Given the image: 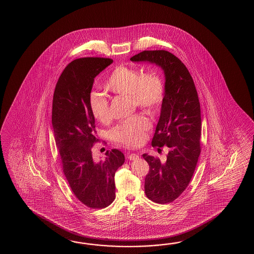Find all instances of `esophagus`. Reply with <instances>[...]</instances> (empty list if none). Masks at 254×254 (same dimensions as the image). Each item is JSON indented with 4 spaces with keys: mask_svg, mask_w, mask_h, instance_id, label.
Wrapping results in <instances>:
<instances>
[{
    "mask_svg": "<svg viewBox=\"0 0 254 254\" xmlns=\"http://www.w3.org/2000/svg\"><path fill=\"white\" fill-rule=\"evenodd\" d=\"M128 159H129V161H134V160L139 159V156L137 154L131 153V154H128Z\"/></svg>",
    "mask_w": 254,
    "mask_h": 254,
    "instance_id": "obj_1",
    "label": "esophagus"
}]
</instances>
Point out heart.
Here are the masks:
<instances>
[{"mask_svg": "<svg viewBox=\"0 0 254 254\" xmlns=\"http://www.w3.org/2000/svg\"><path fill=\"white\" fill-rule=\"evenodd\" d=\"M104 87L115 95L129 97L132 105L149 114H154L159 110L165 92L162 77L156 71L142 73L124 65L115 68ZM89 103L95 119L103 124L110 121L108 100L103 94L92 92ZM150 127L151 125L145 117L135 115L116 125L111 130V137L121 144L136 147L145 140L146 132Z\"/></svg>", "mask_w": 254, "mask_h": 254, "instance_id": "b5f03b06", "label": "heart"}]
</instances>
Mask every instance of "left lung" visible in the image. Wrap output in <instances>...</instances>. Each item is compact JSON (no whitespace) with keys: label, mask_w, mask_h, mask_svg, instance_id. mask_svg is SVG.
Listing matches in <instances>:
<instances>
[{"label":"left lung","mask_w":254,"mask_h":254,"mask_svg":"<svg viewBox=\"0 0 254 254\" xmlns=\"http://www.w3.org/2000/svg\"><path fill=\"white\" fill-rule=\"evenodd\" d=\"M130 61L154 64L164 72V98L151 145L158 149L165 145L169 153L165 162L146 153L142 157L150 166L144 183L146 196L157 203L172 202L189 185L200 156L198 93L186 66L167 51H143Z\"/></svg>","instance_id":"obj_1"}]
</instances>
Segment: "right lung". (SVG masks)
Masks as SVG:
<instances>
[{
	"label": "right lung",
	"instance_id": "right-lung-1",
	"mask_svg": "<svg viewBox=\"0 0 254 254\" xmlns=\"http://www.w3.org/2000/svg\"><path fill=\"white\" fill-rule=\"evenodd\" d=\"M113 62L93 57L72 61L60 76L53 100L52 125L64 173L77 199L92 209L114 201V175L125 163L124 153L116 149L101 161L92 158L99 139L89 99L94 78Z\"/></svg>",
	"mask_w": 254,
	"mask_h": 254
}]
</instances>
